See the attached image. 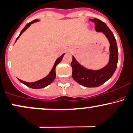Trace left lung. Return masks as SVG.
Wrapping results in <instances>:
<instances>
[{"label": "left lung", "mask_w": 133, "mask_h": 133, "mask_svg": "<svg viewBox=\"0 0 133 133\" xmlns=\"http://www.w3.org/2000/svg\"><path fill=\"white\" fill-rule=\"evenodd\" d=\"M90 21L95 24L96 31L102 32L110 43L109 62L104 68L99 70L88 69L81 65L72 56L71 67L72 69V77L74 81L83 87L92 88L102 85L112 76L117 66L118 50L114 35L107 24L97 18L90 19Z\"/></svg>", "instance_id": "left-lung-1"}]
</instances>
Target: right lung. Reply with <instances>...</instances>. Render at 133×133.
<instances>
[{
	"mask_svg": "<svg viewBox=\"0 0 133 133\" xmlns=\"http://www.w3.org/2000/svg\"><path fill=\"white\" fill-rule=\"evenodd\" d=\"M37 21H39V20L38 19H35V20H33V21H32L31 22H30V23H28V24L25 26V27H24V28L22 30L21 33H20L18 37L16 38V42L18 40V38H19V36L21 35L22 33H23L24 31H26V29L28 28L31 24H33V23H36V22H37ZM16 42H15V43H16ZM64 55H65V54H63L61 55V57H59L58 58L56 61H55L54 65L53 68H52V70H51L50 73L48 74L46 77L42 78V79L38 80V81H35V82H33V83L26 82V81H23V80L19 79H18V80L21 83H23V84H25V85L27 86V87H30V88H31L39 89V88H45V87H47L48 85H49V84H51V83L54 81L55 76H56V74H55V68H56L57 65V64H59L60 62H61V61H62V59H63V57Z\"/></svg>",
	"mask_w": 133,
	"mask_h": 133,
	"instance_id": "add662e5",
	"label": "right lung"
}]
</instances>
